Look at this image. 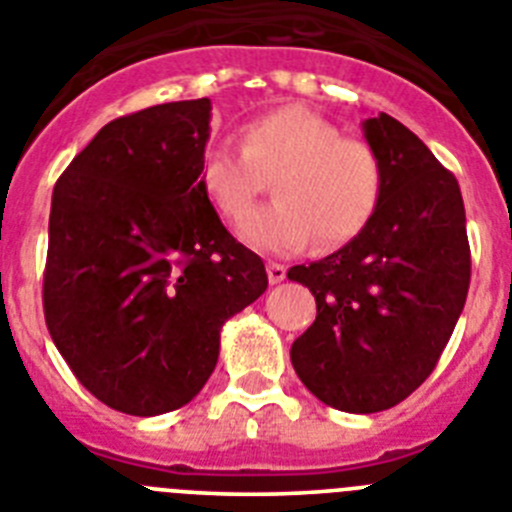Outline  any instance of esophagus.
<instances>
[{"mask_svg":"<svg viewBox=\"0 0 512 512\" xmlns=\"http://www.w3.org/2000/svg\"><path fill=\"white\" fill-rule=\"evenodd\" d=\"M266 274H269L271 284H279L284 282V277H287V266L277 264V261H269V264H266Z\"/></svg>","mask_w":512,"mask_h":512,"instance_id":"1","label":"esophagus"}]
</instances>
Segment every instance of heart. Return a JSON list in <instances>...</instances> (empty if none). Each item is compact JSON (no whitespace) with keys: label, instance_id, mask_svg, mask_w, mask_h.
<instances>
[{"label":"heart","instance_id":"heart-1","mask_svg":"<svg viewBox=\"0 0 512 512\" xmlns=\"http://www.w3.org/2000/svg\"><path fill=\"white\" fill-rule=\"evenodd\" d=\"M271 176H277V200L238 225L243 243L269 253L300 251L312 238L320 248L354 241L372 223L384 189L377 151L346 138L336 122L305 104L253 117L243 128V146L210 143L200 187L217 215L238 223Z\"/></svg>","mask_w":512,"mask_h":512}]
</instances>
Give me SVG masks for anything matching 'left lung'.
<instances>
[{
	"instance_id": "8db88e82",
	"label": "left lung",
	"mask_w": 512,
	"mask_h": 512,
	"mask_svg": "<svg viewBox=\"0 0 512 512\" xmlns=\"http://www.w3.org/2000/svg\"><path fill=\"white\" fill-rule=\"evenodd\" d=\"M384 189L372 223L341 251L292 266L318 318L292 343L312 395L343 413H379L436 369L469 292L467 215L459 182L395 117L364 120Z\"/></svg>"
}]
</instances>
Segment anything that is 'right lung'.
Wrapping results in <instances>:
<instances>
[{
	"mask_svg": "<svg viewBox=\"0 0 512 512\" xmlns=\"http://www.w3.org/2000/svg\"><path fill=\"white\" fill-rule=\"evenodd\" d=\"M210 99L107 122L53 187L45 325L107 408L161 415L205 387L220 328L269 287L200 187Z\"/></svg>",
	"mask_w": 512,
	"mask_h": 512,
	"instance_id": "obj_1",
	"label": "right lung"
}]
</instances>
